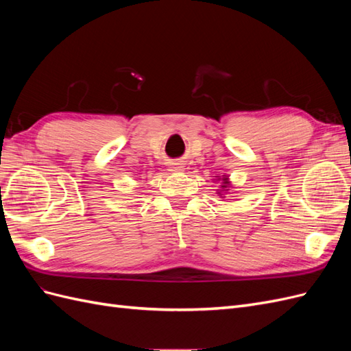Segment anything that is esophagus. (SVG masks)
<instances>
[{
	"instance_id": "obj_1",
	"label": "esophagus",
	"mask_w": 351,
	"mask_h": 351,
	"mask_svg": "<svg viewBox=\"0 0 351 351\" xmlns=\"http://www.w3.org/2000/svg\"><path fill=\"white\" fill-rule=\"evenodd\" d=\"M184 169V164L183 162H173L171 167H169V171H174V173H178V171H183Z\"/></svg>"
}]
</instances>
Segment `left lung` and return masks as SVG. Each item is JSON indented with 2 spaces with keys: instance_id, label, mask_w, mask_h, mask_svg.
Returning a JSON list of instances; mask_svg holds the SVG:
<instances>
[{
  "instance_id": "obj_1",
  "label": "left lung",
  "mask_w": 351,
  "mask_h": 351,
  "mask_svg": "<svg viewBox=\"0 0 351 351\" xmlns=\"http://www.w3.org/2000/svg\"><path fill=\"white\" fill-rule=\"evenodd\" d=\"M227 184H228V180H227V178H224V186H221V187H222V189H227V187H228ZM219 195H221V193H219Z\"/></svg>"
}]
</instances>
